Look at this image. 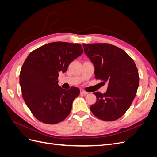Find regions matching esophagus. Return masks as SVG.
I'll return each mask as SVG.
<instances>
[{
    "label": "esophagus",
    "mask_w": 157,
    "mask_h": 157,
    "mask_svg": "<svg viewBox=\"0 0 157 157\" xmlns=\"http://www.w3.org/2000/svg\"><path fill=\"white\" fill-rule=\"evenodd\" d=\"M80 94H84V95H86V94H88V92L84 91V90H80Z\"/></svg>",
    "instance_id": "obj_1"
}]
</instances>
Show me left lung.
I'll list each match as a JSON object with an SVG mask.
<instances>
[{"mask_svg":"<svg viewBox=\"0 0 157 157\" xmlns=\"http://www.w3.org/2000/svg\"><path fill=\"white\" fill-rule=\"evenodd\" d=\"M84 53L94 65L95 77L107 82V92H95L96 103L90 110L98 118L113 121L130 107L139 86L136 65L126 52L107 43L83 44Z\"/></svg>","mask_w":157,"mask_h":157,"instance_id":"obj_1","label":"left lung"}]
</instances>
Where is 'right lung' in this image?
I'll return each mask as SVG.
<instances>
[{
	"label": "right lung",
	"mask_w": 157,
	"mask_h": 157,
	"mask_svg": "<svg viewBox=\"0 0 157 157\" xmlns=\"http://www.w3.org/2000/svg\"><path fill=\"white\" fill-rule=\"evenodd\" d=\"M82 52L80 44L55 42L40 46L26 58L20 74L22 96L40 122L54 124L69 115L80 90L61 88L58 85L59 73H65L71 61Z\"/></svg>",
	"instance_id": "add662e5"
}]
</instances>
